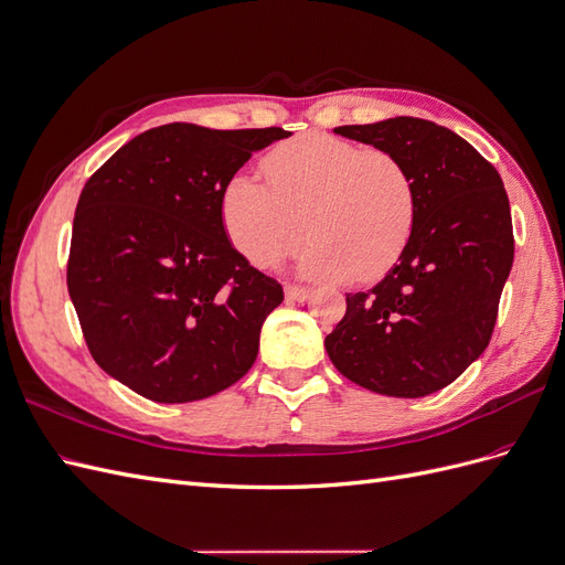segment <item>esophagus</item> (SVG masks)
Masks as SVG:
<instances>
[{
	"mask_svg": "<svg viewBox=\"0 0 565 565\" xmlns=\"http://www.w3.org/2000/svg\"><path fill=\"white\" fill-rule=\"evenodd\" d=\"M309 289H306V287H299V285H287L285 287V299L287 301H306V299H309Z\"/></svg>",
	"mask_w": 565,
	"mask_h": 565,
	"instance_id": "1",
	"label": "esophagus"
}]
</instances>
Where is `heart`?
<instances>
[{
	"label": "heart",
	"instance_id": "1",
	"mask_svg": "<svg viewBox=\"0 0 565 565\" xmlns=\"http://www.w3.org/2000/svg\"><path fill=\"white\" fill-rule=\"evenodd\" d=\"M266 183L226 179L218 221L231 247L256 268L273 266L303 237L299 273L311 280L372 282L398 262L417 221V188L388 150L311 131L273 148Z\"/></svg>",
	"mask_w": 565,
	"mask_h": 565
}]
</instances>
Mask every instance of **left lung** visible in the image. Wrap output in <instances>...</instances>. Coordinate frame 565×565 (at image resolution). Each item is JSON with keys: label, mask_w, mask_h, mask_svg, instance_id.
<instances>
[{"label": "left lung", "mask_w": 565, "mask_h": 565, "mask_svg": "<svg viewBox=\"0 0 565 565\" xmlns=\"http://www.w3.org/2000/svg\"><path fill=\"white\" fill-rule=\"evenodd\" d=\"M334 134L388 150L407 167L417 221L384 280L347 295V316L324 349L358 386L393 398L429 396L452 384L492 337L514 264L504 183L469 141L429 119L391 117Z\"/></svg>", "instance_id": "1"}]
</instances>
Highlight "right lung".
<instances>
[{
    "instance_id": "1",
    "label": "right lung",
    "mask_w": 565,
    "mask_h": 565,
    "mask_svg": "<svg viewBox=\"0 0 565 565\" xmlns=\"http://www.w3.org/2000/svg\"><path fill=\"white\" fill-rule=\"evenodd\" d=\"M280 127L172 122L119 148L79 195L67 292L94 361L156 403H193L254 365L282 287L226 241L218 195Z\"/></svg>"
}]
</instances>
